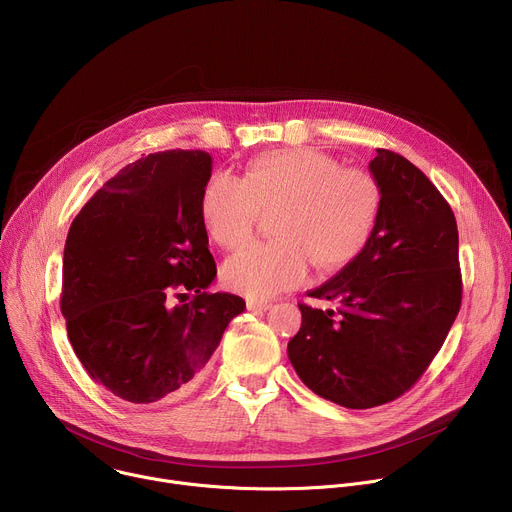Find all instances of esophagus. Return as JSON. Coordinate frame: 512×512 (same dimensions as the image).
Listing matches in <instances>:
<instances>
[{"instance_id": "obj_1", "label": "esophagus", "mask_w": 512, "mask_h": 512, "mask_svg": "<svg viewBox=\"0 0 512 512\" xmlns=\"http://www.w3.org/2000/svg\"><path fill=\"white\" fill-rule=\"evenodd\" d=\"M271 308V304L267 302H257V300H247V310L251 312H267Z\"/></svg>"}]
</instances>
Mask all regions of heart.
<instances>
[{
  "mask_svg": "<svg viewBox=\"0 0 512 512\" xmlns=\"http://www.w3.org/2000/svg\"><path fill=\"white\" fill-rule=\"evenodd\" d=\"M275 214L277 241L231 257L225 283L255 300L302 285L316 263L334 271L369 249L383 212V190L364 170L314 148L271 150L257 156L245 180L214 174L200 198L208 237L223 249L247 245L263 210Z\"/></svg>",
  "mask_w": 512,
  "mask_h": 512,
  "instance_id": "1",
  "label": "heart"
}]
</instances>
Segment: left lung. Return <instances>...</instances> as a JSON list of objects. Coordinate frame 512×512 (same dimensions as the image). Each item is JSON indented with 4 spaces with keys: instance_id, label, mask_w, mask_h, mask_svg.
Returning <instances> with one entry per match:
<instances>
[{
    "instance_id": "1",
    "label": "left lung",
    "mask_w": 512,
    "mask_h": 512,
    "mask_svg": "<svg viewBox=\"0 0 512 512\" xmlns=\"http://www.w3.org/2000/svg\"><path fill=\"white\" fill-rule=\"evenodd\" d=\"M383 190L377 233L354 263L300 304L302 328L287 356L316 395L371 409L409 391L440 352L462 304L456 216L403 156L377 150L369 164Z\"/></svg>"
}]
</instances>
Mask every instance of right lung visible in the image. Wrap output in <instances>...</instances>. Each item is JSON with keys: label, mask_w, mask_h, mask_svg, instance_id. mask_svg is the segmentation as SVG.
Masks as SVG:
<instances>
[{"label": "right lung", "mask_w": 512, "mask_h": 512, "mask_svg": "<svg viewBox=\"0 0 512 512\" xmlns=\"http://www.w3.org/2000/svg\"><path fill=\"white\" fill-rule=\"evenodd\" d=\"M212 158L168 150L119 170L83 206L64 245L60 312L93 381L148 405L198 379L229 322L233 294H208L216 265L200 214ZM194 290L188 305L171 296Z\"/></svg>", "instance_id": "right-lung-1"}]
</instances>
